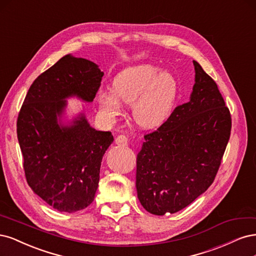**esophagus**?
Returning a JSON list of instances; mask_svg holds the SVG:
<instances>
[{
	"label": "esophagus",
	"instance_id": "esophagus-1",
	"mask_svg": "<svg viewBox=\"0 0 256 256\" xmlns=\"http://www.w3.org/2000/svg\"><path fill=\"white\" fill-rule=\"evenodd\" d=\"M114 142H116L118 146H128V137L124 136V135H119V136L116 137V139H114Z\"/></svg>",
	"mask_w": 256,
	"mask_h": 256
}]
</instances>
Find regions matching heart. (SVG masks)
<instances>
[{"mask_svg":"<svg viewBox=\"0 0 256 256\" xmlns=\"http://www.w3.org/2000/svg\"><path fill=\"white\" fill-rule=\"evenodd\" d=\"M112 90L102 89L98 96L101 112L108 119L118 117L122 106L132 104V117L139 126L155 128L168 119L178 98V83L171 74L155 66L139 64L120 71Z\"/></svg>","mask_w":256,"mask_h":256,"instance_id":"obj_1","label":"heart"}]
</instances>
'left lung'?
I'll list each match as a JSON object with an SVG mask.
<instances>
[{
	"mask_svg": "<svg viewBox=\"0 0 256 256\" xmlns=\"http://www.w3.org/2000/svg\"><path fill=\"white\" fill-rule=\"evenodd\" d=\"M190 100L176 106L137 154L136 188L146 210L162 216L185 208L214 182L232 118L216 82L194 60Z\"/></svg>",
	"mask_w": 256,
	"mask_h": 256,
	"instance_id": "left-lung-1",
	"label": "left lung"
}]
</instances>
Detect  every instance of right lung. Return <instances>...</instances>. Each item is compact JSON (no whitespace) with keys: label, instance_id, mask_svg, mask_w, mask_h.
Wrapping results in <instances>:
<instances>
[{"label":"right lung","instance_id":"right-lung-1","mask_svg":"<svg viewBox=\"0 0 256 256\" xmlns=\"http://www.w3.org/2000/svg\"><path fill=\"white\" fill-rule=\"evenodd\" d=\"M103 74L94 62L66 55L34 80L18 114L26 182L58 212H78L92 203L103 155L114 142L110 132L92 128L84 114L70 126L57 122L66 98L94 101Z\"/></svg>","mask_w":256,"mask_h":256}]
</instances>
